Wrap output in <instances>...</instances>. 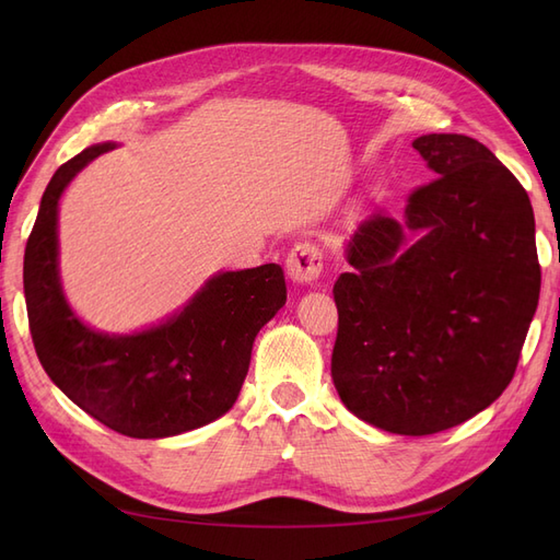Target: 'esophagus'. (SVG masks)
I'll use <instances>...</instances> for the list:
<instances>
[{
	"label": "esophagus",
	"mask_w": 560,
	"mask_h": 560,
	"mask_svg": "<svg viewBox=\"0 0 560 560\" xmlns=\"http://www.w3.org/2000/svg\"><path fill=\"white\" fill-rule=\"evenodd\" d=\"M325 257L315 243H299L287 254V273L296 282H315L322 276Z\"/></svg>",
	"instance_id": "1"
}]
</instances>
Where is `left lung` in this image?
Returning <instances> with one entry per match:
<instances>
[{
	"label": "left lung",
	"mask_w": 560,
	"mask_h": 560,
	"mask_svg": "<svg viewBox=\"0 0 560 560\" xmlns=\"http://www.w3.org/2000/svg\"><path fill=\"white\" fill-rule=\"evenodd\" d=\"M413 149L436 177L406 196L401 222L378 212L352 235V270L334 282L331 378L358 418L425 436L512 383L541 268L530 198L493 151L451 132Z\"/></svg>",
	"instance_id": "1"
}]
</instances>
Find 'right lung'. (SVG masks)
<instances>
[{"label": "right lung", "mask_w": 560, "mask_h": 560, "mask_svg": "<svg viewBox=\"0 0 560 560\" xmlns=\"http://www.w3.org/2000/svg\"><path fill=\"white\" fill-rule=\"evenodd\" d=\"M95 144L60 165L42 196L25 247V301L37 358L62 393L109 430L132 439L208 425L238 399L254 336L287 301L278 264L212 278L177 317L132 336L83 327L58 282V200Z\"/></svg>", "instance_id": "obj_1"}]
</instances>
